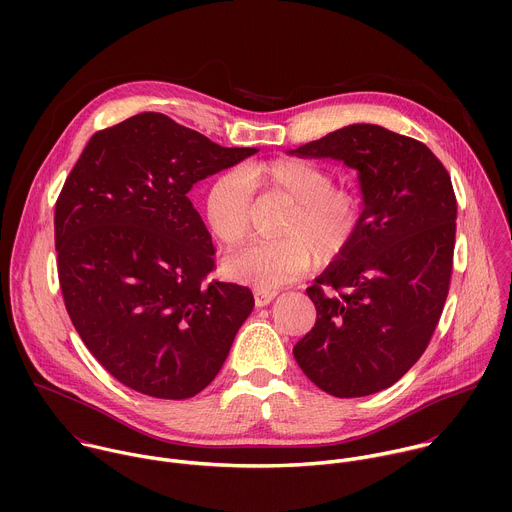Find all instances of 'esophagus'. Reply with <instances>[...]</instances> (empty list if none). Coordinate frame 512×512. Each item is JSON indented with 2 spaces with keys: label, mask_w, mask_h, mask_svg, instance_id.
Instances as JSON below:
<instances>
[{
  "label": "esophagus",
  "mask_w": 512,
  "mask_h": 512,
  "mask_svg": "<svg viewBox=\"0 0 512 512\" xmlns=\"http://www.w3.org/2000/svg\"><path fill=\"white\" fill-rule=\"evenodd\" d=\"M255 294V304L257 306H267L277 298V289H263V287H255L253 289Z\"/></svg>",
  "instance_id": "34e87169"
}]
</instances>
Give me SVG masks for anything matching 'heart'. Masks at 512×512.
Returning a JSON list of instances; mask_svg holds the SVG:
<instances>
[{
  "mask_svg": "<svg viewBox=\"0 0 512 512\" xmlns=\"http://www.w3.org/2000/svg\"><path fill=\"white\" fill-rule=\"evenodd\" d=\"M253 190L283 194L291 208L277 227L281 239L251 243L223 261L229 279L273 289L316 263L338 257L356 235L362 202L356 192L334 186L328 168L300 158L247 164L214 178L202 202L204 221L218 243L239 245L251 231Z\"/></svg>",
  "mask_w": 512,
  "mask_h": 512,
  "instance_id": "1",
  "label": "heart"
}]
</instances>
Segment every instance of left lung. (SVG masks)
<instances>
[{"label": "left lung", "instance_id": "left-lung-1", "mask_svg": "<svg viewBox=\"0 0 512 512\" xmlns=\"http://www.w3.org/2000/svg\"><path fill=\"white\" fill-rule=\"evenodd\" d=\"M289 154L344 162L362 194L356 235L306 289L316 324L294 356L328 395L379 393L419 360L448 298L458 214L450 174L421 141L373 123Z\"/></svg>", "mask_w": 512, "mask_h": 512}]
</instances>
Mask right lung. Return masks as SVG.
<instances>
[{
  "label": "right lung",
  "instance_id": "obj_1",
  "mask_svg": "<svg viewBox=\"0 0 512 512\" xmlns=\"http://www.w3.org/2000/svg\"><path fill=\"white\" fill-rule=\"evenodd\" d=\"M257 152L150 111L95 133L66 178L54 212L66 312L125 387L190 399L221 371L255 300L204 283L214 247L188 192Z\"/></svg>",
  "mask_w": 512,
  "mask_h": 512
}]
</instances>
